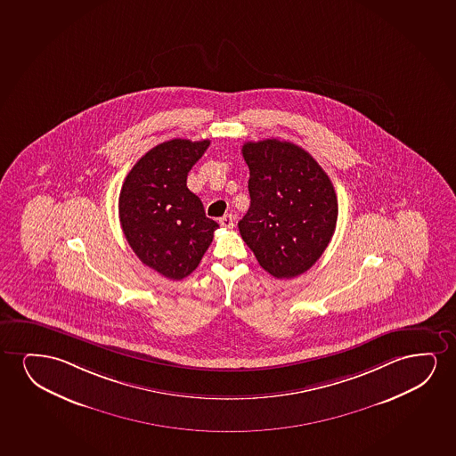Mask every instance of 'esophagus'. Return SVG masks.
I'll return each mask as SVG.
<instances>
[{
    "label": "esophagus",
    "instance_id": "34e87169",
    "mask_svg": "<svg viewBox=\"0 0 456 456\" xmlns=\"http://www.w3.org/2000/svg\"><path fill=\"white\" fill-rule=\"evenodd\" d=\"M219 224L225 227V229H232L235 224V216L233 215H224L223 218L219 219Z\"/></svg>",
    "mask_w": 456,
    "mask_h": 456
}]
</instances>
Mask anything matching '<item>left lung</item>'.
<instances>
[{
	"label": "left lung",
	"instance_id": "8db88e82",
	"mask_svg": "<svg viewBox=\"0 0 456 456\" xmlns=\"http://www.w3.org/2000/svg\"><path fill=\"white\" fill-rule=\"evenodd\" d=\"M250 207L238 229L275 279H293L318 262L337 227L335 188L305 150L268 138L243 144Z\"/></svg>",
	"mask_w": 456,
	"mask_h": 456
}]
</instances>
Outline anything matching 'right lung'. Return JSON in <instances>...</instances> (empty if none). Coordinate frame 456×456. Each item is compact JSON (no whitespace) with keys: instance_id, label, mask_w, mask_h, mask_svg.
I'll list each match as a JSON object with an SVG mask.
<instances>
[{"instance_id":"add662e5","label":"right lung","mask_w":456,"mask_h":456,"mask_svg":"<svg viewBox=\"0 0 456 456\" xmlns=\"http://www.w3.org/2000/svg\"><path fill=\"white\" fill-rule=\"evenodd\" d=\"M208 144L183 138L157 144L134 165L119 191L127 243L146 266L171 281L198 268L219 227L187 187L188 171Z\"/></svg>"}]
</instances>
